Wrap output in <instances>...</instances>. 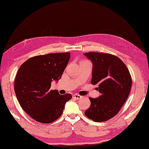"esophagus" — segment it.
Instances as JSON below:
<instances>
[{
    "mask_svg": "<svg viewBox=\"0 0 149 149\" xmlns=\"http://www.w3.org/2000/svg\"><path fill=\"white\" fill-rule=\"evenodd\" d=\"M81 98V96H79V94H74V95H73V98H74V99L79 100V99H80Z\"/></svg>",
    "mask_w": 149,
    "mask_h": 149,
    "instance_id": "obj_1",
    "label": "esophagus"
}]
</instances>
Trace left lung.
<instances>
[{
    "label": "left lung",
    "mask_w": 149,
    "mask_h": 149,
    "mask_svg": "<svg viewBox=\"0 0 149 149\" xmlns=\"http://www.w3.org/2000/svg\"><path fill=\"white\" fill-rule=\"evenodd\" d=\"M84 55L93 66L91 84L98 85L100 94L98 98H90L91 105L85 114L94 122L107 121L118 113L128 98L132 84L130 73L116 56L94 52Z\"/></svg>",
    "instance_id": "left-lung-1"
}]
</instances>
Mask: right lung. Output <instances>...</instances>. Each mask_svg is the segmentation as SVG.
<instances>
[{
    "label": "right lung",
    "instance_id": "obj_1",
    "mask_svg": "<svg viewBox=\"0 0 149 149\" xmlns=\"http://www.w3.org/2000/svg\"><path fill=\"white\" fill-rule=\"evenodd\" d=\"M70 57V53L36 56L21 65L14 91L22 109L35 120L51 123L61 116L70 94L61 95L51 90V83L61 79Z\"/></svg>",
    "mask_w": 149,
    "mask_h": 149
}]
</instances>
